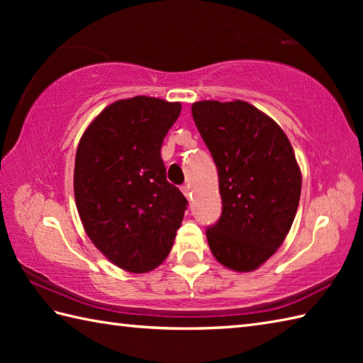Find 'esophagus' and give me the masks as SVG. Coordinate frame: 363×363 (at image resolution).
<instances>
[{
    "instance_id": "1",
    "label": "esophagus",
    "mask_w": 363,
    "mask_h": 363,
    "mask_svg": "<svg viewBox=\"0 0 363 363\" xmlns=\"http://www.w3.org/2000/svg\"><path fill=\"white\" fill-rule=\"evenodd\" d=\"M181 190H182V194L186 195V198H190V196H191V194H190V186H189V184H184V186H181Z\"/></svg>"
}]
</instances>
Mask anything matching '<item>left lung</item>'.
<instances>
[{
    "instance_id": "8db88e82",
    "label": "left lung",
    "mask_w": 363,
    "mask_h": 363,
    "mask_svg": "<svg viewBox=\"0 0 363 363\" xmlns=\"http://www.w3.org/2000/svg\"><path fill=\"white\" fill-rule=\"evenodd\" d=\"M195 125L218 169L221 217L206 229L220 264L252 272L276 252L295 220L301 172L284 130L245 101H199Z\"/></svg>"
}]
</instances>
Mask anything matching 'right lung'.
I'll use <instances>...</instances> for the list:
<instances>
[{"label": "right lung", "instance_id": "add662e5", "mask_svg": "<svg viewBox=\"0 0 363 363\" xmlns=\"http://www.w3.org/2000/svg\"><path fill=\"white\" fill-rule=\"evenodd\" d=\"M179 103L134 96L111 104L84 133L74 198L90 240L115 265L146 273L165 260L187 199L167 181L162 142Z\"/></svg>", "mask_w": 363, "mask_h": 363}]
</instances>
